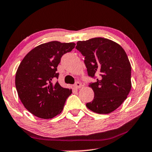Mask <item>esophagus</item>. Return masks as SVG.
Returning <instances> with one entry per match:
<instances>
[{
  "label": "esophagus",
  "mask_w": 152,
  "mask_h": 152,
  "mask_svg": "<svg viewBox=\"0 0 152 152\" xmlns=\"http://www.w3.org/2000/svg\"><path fill=\"white\" fill-rule=\"evenodd\" d=\"M81 86H82V85L80 83H78V82H77V83L74 85V87L75 89H79L81 87Z\"/></svg>",
  "instance_id": "1"
}]
</instances>
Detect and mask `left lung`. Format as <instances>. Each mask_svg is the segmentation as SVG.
<instances>
[{
	"mask_svg": "<svg viewBox=\"0 0 152 152\" xmlns=\"http://www.w3.org/2000/svg\"><path fill=\"white\" fill-rule=\"evenodd\" d=\"M76 49L85 56L88 75L97 77L89 87L94 97L86 104L91 111L109 114L124 102L132 87L131 64L125 51L117 42L103 37L78 41Z\"/></svg>",
	"mask_w": 152,
	"mask_h": 152,
	"instance_id": "left-lung-1",
	"label": "left lung"
}]
</instances>
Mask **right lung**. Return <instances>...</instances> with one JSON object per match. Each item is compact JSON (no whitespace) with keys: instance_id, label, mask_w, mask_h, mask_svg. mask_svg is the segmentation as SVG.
I'll list each match as a JSON object with an SVG mask.
<instances>
[{"instance_id":"obj_1","label":"right lung","mask_w":152,"mask_h":152,"mask_svg":"<svg viewBox=\"0 0 152 152\" xmlns=\"http://www.w3.org/2000/svg\"><path fill=\"white\" fill-rule=\"evenodd\" d=\"M75 46L74 42L51 41L31 50L23 59L15 75V87L24 107L41 119H52L61 113L71 89L58 82L57 67L60 59Z\"/></svg>"}]
</instances>
